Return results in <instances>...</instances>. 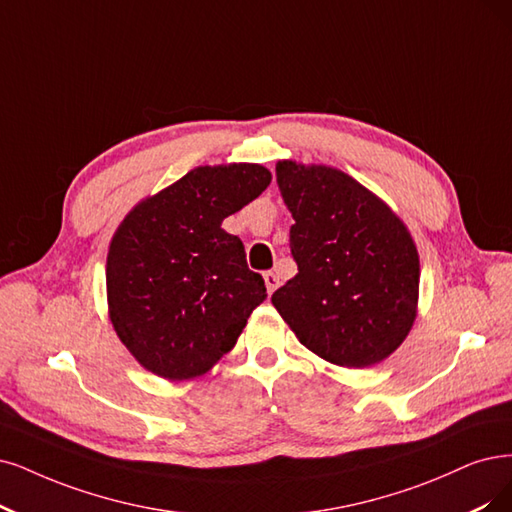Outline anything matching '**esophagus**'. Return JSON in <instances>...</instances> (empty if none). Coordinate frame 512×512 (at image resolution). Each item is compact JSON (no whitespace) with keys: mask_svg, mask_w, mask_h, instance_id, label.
Masks as SVG:
<instances>
[{"mask_svg":"<svg viewBox=\"0 0 512 512\" xmlns=\"http://www.w3.org/2000/svg\"><path fill=\"white\" fill-rule=\"evenodd\" d=\"M263 280H266V289L272 295L276 291V287H278V276L274 272H266V274H263Z\"/></svg>","mask_w":512,"mask_h":512,"instance_id":"1","label":"esophagus"}]
</instances>
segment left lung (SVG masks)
<instances>
[{
	"instance_id": "obj_1",
	"label": "left lung",
	"mask_w": 512,
	"mask_h": 512,
	"mask_svg": "<svg viewBox=\"0 0 512 512\" xmlns=\"http://www.w3.org/2000/svg\"><path fill=\"white\" fill-rule=\"evenodd\" d=\"M291 211L297 274L272 304L297 339L325 361L363 369L409 335L420 289V257L392 208L331 166L276 164Z\"/></svg>"
}]
</instances>
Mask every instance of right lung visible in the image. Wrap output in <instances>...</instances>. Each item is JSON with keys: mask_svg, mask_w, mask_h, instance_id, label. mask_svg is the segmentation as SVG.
Wrapping results in <instances>:
<instances>
[{"mask_svg": "<svg viewBox=\"0 0 512 512\" xmlns=\"http://www.w3.org/2000/svg\"><path fill=\"white\" fill-rule=\"evenodd\" d=\"M270 181L259 164L198 166L120 223L107 255L109 318L147 371L173 382L206 373L268 297L221 223Z\"/></svg>", "mask_w": 512, "mask_h": 512, "instance_id": "1", "label": "right lung"}]
</instances>
